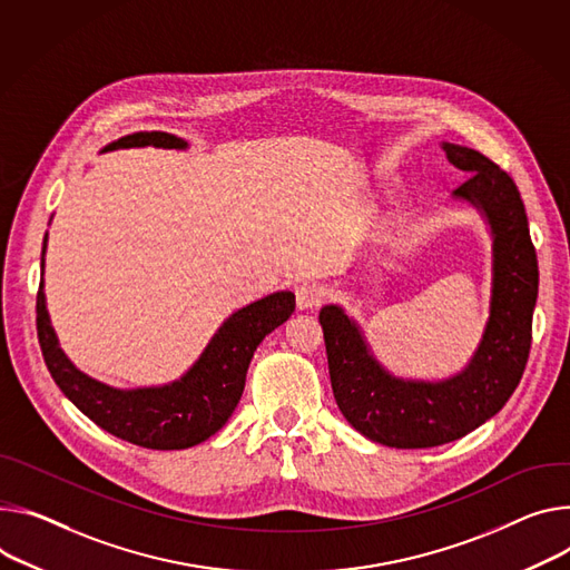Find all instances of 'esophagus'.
I'll return each instance as SVG.
<instances>
[{
    "mask_svg": "<svg viewBox=\"0 0 570 570\" xmlns=\"http://www.w3.org/2000/svg\"><path fill=\"white\" fill-rule=\"evenodd\" d=\"M295 299H297V308H314L323 299V288L318 284H302L295 291Z\"/></svg>",
    "mask_w": 570,
    "mask_h": 570,
    "instance_id": "obj_1",
    "label": "esophagus"
}]
</instances>
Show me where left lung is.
Instances as JSON below:
<instances>
[{"mask_svg": "<svg viewBox=\"0 0 570 570\" xmlns=\"http://www.w3.org/2000/svg\"><path fill=\"white\" fill-rule=\"evenodd\" d=\"M443 149L471 173L452 195L478 206L493 234L491 314L471 364L443 382L393 377L341 306L321 308L336 404L356 432L389 448H434L478 430L519 386L532 345L539 266L521 193L484 154L454 142Z\"/></svg>", "mask_w": 570, "mask_h": 570, "instance_id": "obj_1", "label": "left lung"}]
</instances>
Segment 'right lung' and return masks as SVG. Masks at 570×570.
<instances>
[{
  "label": "right lung",
  "mask_w": 570,
  "mask_h": 570,
  "mask_svg": "<svg viewBox=\"0 0 570 570\" xmlns=\"http://www.w3.org/2000/svg\"><path fill=\"white\" fill-rule=\"evenodd\" d=\"M145 145L184 149L186 140L166 131H138L109 142L105 149ZM293 312L295 295L291 291L256 299L220 325L181 380L129 391L101 384L72 366L49 325L42 282L36 297V330L47 371L66 397L95 425L140 448L184 450L214 436L229 421L243 395L254 350Z\"/></svg>",
  "instance_id": "right-lung-1"
}]
</instances>
